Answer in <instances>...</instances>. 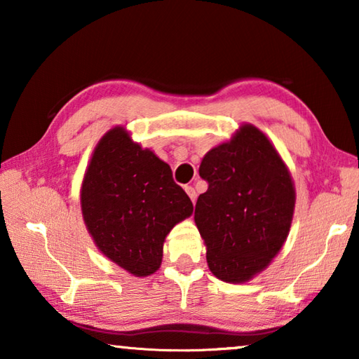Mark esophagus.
Wrapping results in <instances>:
<instances>
[{
  "instance_id": "34e87169",
  "label": "esophagus",
  "mask_w": 359,
  "mask_h": 359,
  "mask_svg": "<svg viewBox=\"0 0 359 359\" xmlns=\"http://www.w3.org/2000/svg\"><path fill=\"white\" fill-rule=\"evenodd\" d=\"M185 191H187L188 196H190V199H191L193 203L196 201V196H198V194H196V190H194L193 187H185Z\"/></svg>"
}]
</instances>
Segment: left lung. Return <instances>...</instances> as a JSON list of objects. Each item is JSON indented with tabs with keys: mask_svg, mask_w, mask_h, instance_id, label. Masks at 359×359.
Returning <instances> with one entry per match:
<instances>
[{
	"mask_svg": "<svg viewBox=\"0 0 359 359\" xmlns=\"http://www.w3.org/2000/svg\"><path fill=\"white\" fill-rule=\"evenodd\" d=\"M194 223L204 239L212 274L226 283L257 277L287 241L296 190L274 144L252 123L204 155Z\"/></svg>",
	"mask_w": 359,
	"mask_h": 359,
	"instance_id": "1",
	"label": "left lung"
}]
</instances>
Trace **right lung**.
Returning <instances> with one entry per match:
<instances>
[{
  "label": "right lung",
  "mask_w": 359,
  "mask_h": 359,
  "mask_svg": "<svg viewBox=\"0 0 359 359\" xmlns=\"http://www.w3.org/2000/svg\"><path fill=\"white\" fill-rule=\"evenodd\" d=\"M81 209L98 250L135 277L160 269L169 231L193 214L168 163L133 141L121 125L96 144L83 174Z\"/></svg>",
  "instance_id": "add662e5"
}]
</instances>
